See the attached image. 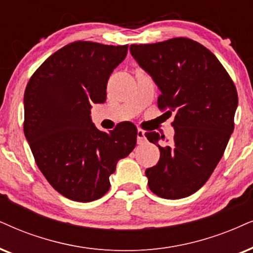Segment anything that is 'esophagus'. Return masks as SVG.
<instances>
[{
    "label": "esophagus",
    "instance_id": "34e87169",
    "mask_svg": "<svg viewBox=\"0 0 253 253\" xmlns=\"http://www.w3.org/2000/svg\"><path fill=\"white\" fill-rule=\"evenodd\" d=\"M136 139H137V143H139V145H142V143H145V142H146L145 130L137 129V132H136Z\"/></svg>",
    "mask_w": 253,
    "mask_h": 253
}]
</instances>
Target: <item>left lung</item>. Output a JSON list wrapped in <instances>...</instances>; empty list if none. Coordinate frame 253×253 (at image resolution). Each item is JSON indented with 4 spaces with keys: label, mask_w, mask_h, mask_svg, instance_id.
Listing matches in <instances>:
<instances>
[{
    "label": "left lung",
    "mask_w": 253,
    "mask_h": 253,
    "mask_svg": "<svg viewBox=\"0 0 253 253\" xmlns=\"http://www.w3.org/2000/svg\"><path fill=\"white\" fill-rule=\"evenodd\" d=\"M130 55L158 85L160 110L175 112L174 139L146 133L158 145L160 160L146 169L155 195L178 200L196 193L215 170L233 132L237 89L211 51L189 38L132 44Z\"/></svg>",
    "instance_id": "1"
}]
</instances>
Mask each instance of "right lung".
<instances>
[{"mask_svg": "<svg viewBox=\"0 0 253 253\" xmlns=\"http://www.w3.org/2000/svg\"><path fill=\"white\" fill-rule=\"evenodd\" d=\"M128 45L73 42L36 70L24 92V135L47 182L63 196L92 202L110 189L118 161L136 145V127L110 133L91 119L92 104L106 100L111 73Z\"/></svg>", "mask_w": 253, "mask_h": 253, "instance_id": "right-lung-1", "label": "right lung"}]
</instances>
